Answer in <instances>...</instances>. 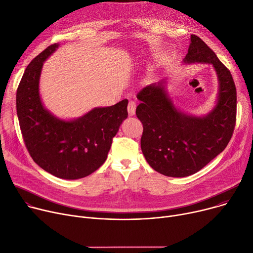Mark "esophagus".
I'll use <instances>...</instances> for the list:
<instances>
[{
    "label": "esophagus",
    "instance_id": "esophagus-1",
    "mask_svg": "<svg viewBox=\"0 0 253 253\" xmlns=\"http://www.w3.org/2000/svg\"><path fill=\"white\" fill-rule=\"evenodd\" d=\"M136 102L135 101H129L128 104H127V112H128V115L129 116H132L135 115V112H136Z\"/></svg>",
    "mask_w": 253,
    "mask_h": 253
}]
</instances>
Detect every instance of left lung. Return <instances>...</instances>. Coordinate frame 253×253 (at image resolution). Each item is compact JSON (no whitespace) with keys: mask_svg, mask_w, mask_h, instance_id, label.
Instances as JSON below:
<instances>
[{"mask_svg":"<svg viewBox=\"0 0 253 253\" xmlns=\"http://www.w3.org/2000/svg\"><path fill=\"white\" fill-rule=\"evenodd\" d=\"M190 42L184 63L211 64L216 73L218 92L212 110L203 116L181 111L169 94L167 80L147 85L137 96L145 159L154 170L172 177L197 172L224 151L236 124V86L230 70L200 38L191 35Z\"/></svg>","mask_w":253,"mask_h":253,"instance_id":"8db88e82","label":"left lung"}]
</instances>
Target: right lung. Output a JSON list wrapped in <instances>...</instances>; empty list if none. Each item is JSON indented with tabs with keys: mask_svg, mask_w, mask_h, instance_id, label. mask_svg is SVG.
Instances as JSON below:
<instances>
[{
	"mask_svg": "<svg viewBox=\"0 0 253 253\" xmlns=\"http://www.w3.org/2000/svg\"><path fill=\"white\" fill-rule=\"evenodd\" d=\"M59 46L51 44L28 64L17 88L16 109L25 146L37 165L60 179L78 180L105 162L112 139L127 117L128 101L93 108L70 121L44 108L40 95L42 68Z\"/></svg>",
	"mask_w": 253,
	"mask_h": 253,
	"instance_id": "add662e5",
	"label": "right lung"
}]
</instances>
